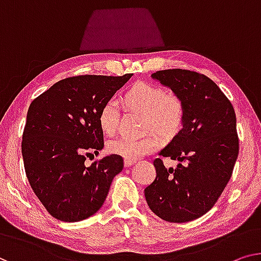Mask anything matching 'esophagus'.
Instances as JSON below:
<instances>
[{
	"mask_svg": "<svg viewBox=\"0 0 261 261\" xmlns=\"http://www.w3.org/2000/svg\"><path fill=\"white\" fill-rule=\"evenodd\" d=\"M134 163H136V159H125L124 161V165H125V168H129Z\"/></svg>",
	"mask_w": 261,
	"mask_h": 261,
	"instance_id": "1",
	"label": "esophagus"
}]
</instances>
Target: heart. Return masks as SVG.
<instances>
[{"label":"heart","instance_id":"heart-1","mask_svg":"<svg viewBox=\"0 0 261 261\" xmlns=\"http://www.w3.org/2000/svg\"><path fill=\"white\" fill-rule=\"evenodd\" d=\"M122 103L125 109L143 115V130L154 131L165 138H172L181 131L186 118V108L177 93H166L165 89L150 83H137L125 95ZM119 120V106L109 99L100 109L98 125L104 135L114 136ZM161 146L157 136L146 135L139 139L118 138L108 143L110 153L125 159H137L153 152Z\"/></svg>","mask_w":261,"mask_h":261}]
</instances>
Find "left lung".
Listing matches in <instances>:
<instances>
[{
  "label": "left lung",
  "instance_id": "8db88e82",
  "mask_svg": "<svg viewBox=\"0 0 261 261\" xmlns=\"http://www.w3.org/2000/svg\"><path fill=\"white\" fill-rule=\"evenodd\" d=\"M154 80L185 103L184 126L159 154L182 162L166 169L155 158V179L144 190L154 215L170 223H186L213 207L226 188L239 153L233 106L203 73L185 69L161 70Z\"/></svg>",
  "mask_w": 261,
  "mask_h": 261
}]
</instances>
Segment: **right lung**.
<instances>
[{
    "label": "right lung",
    "instance_id": "add662e5",
    "mask_svg": "<svg viewBox=\"0 0 261 261\" xmlns=\"http://www.w3.org/2000/svg\"><path fill=\"white\" fill-rule=\"evenodd\" d=\"M131 76L68 77L31 102L22 136L23 163L31 189L56 219L73 223L96 213L123 170L117 154L90 166L84 162L104 147L100 109Z\"/></svg>",
    "mask_w": 261,
    "mask_h": 261
}]
</instances>
